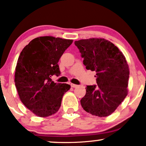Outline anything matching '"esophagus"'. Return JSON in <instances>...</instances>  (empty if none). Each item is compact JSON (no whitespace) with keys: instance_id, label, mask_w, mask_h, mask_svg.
I'll return each instance as SVG.
<instances>
[{"instance_id":"obj_1","label":"esophagus","mask_w":146,"mask_h":146,"mask_svg":"<svg viewBox=\"0 0 146 146\" xmlns=\"http://www.w3.org/2000/svg\"><path fill=\"white\" fill-rule=\"evenodd\" d=\"M71 87H73V88H76V87L78 86V85L74 84H71Z\"/></svg>"}]
</instances>
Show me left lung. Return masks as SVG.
<instances>
[{
	"instance_id": "obj_1",
	"label": "left lung",
	"mask_w": 146,
	"mask_h": 146,
	"mask_svg": "<svg viewBox=\"0 0 146 146\" xmlns=\"http://www.w3.org/2000/svg\"><path fill=\"white\" fill-rule=\"evenodd\" d=\"M87 70L96 72L97 84L86 86L80 100L83 109L95 116L111 115L128 95L130 71L121 51L104 38L75 42Z\"/></svg>"
}]
</instances>
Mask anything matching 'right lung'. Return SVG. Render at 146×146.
Wrapping results in <instances>:
<instances>
[{
	"label": "right lung",
	"mask_w": 146,
	"mask_h": 146,
	"mask_svg": "<svg viewBox=\"0 0 146 146\" xmlns=\"http://www.w3.org/2000/svg\"><path fill=\"white\" fill-rule=\"evenodd\" d=\"M73 40L52 36L38 37L25 46L18 59L15 85L21 102L38 117L58 111L64 94L71 88L55 83L51 77L60 75L58 62Z\"/></svg>",
	"instance_id": "1"
}]
</instances>
